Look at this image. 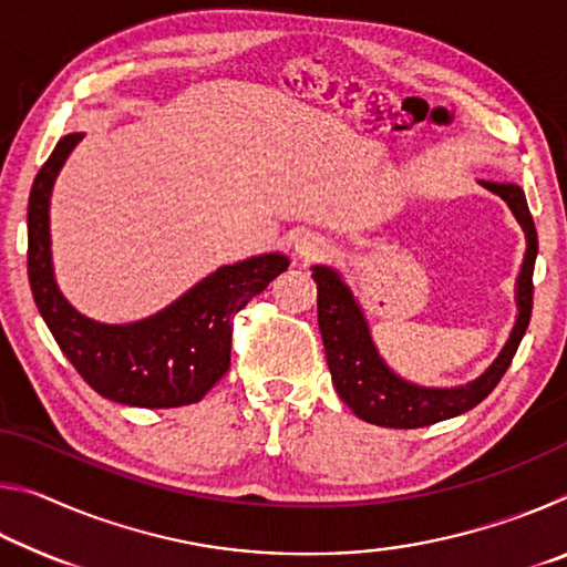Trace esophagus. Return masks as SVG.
Wrapping results in <instances>:
<instances>
[{"mask_svg":"<svg viewBox=\"0 0 567 567\" xmlns=\"http://www.w3.org/2000/svg\"><path fill=\"white\" fill-rule=\"evenodd\" d=\"M324 249H328L324 239L315 237V235H302V237H297V243H295V252L305 257V260H310V257H320Z\"/></svg>","mask_w":567,"mask_h":567,"instance_id":"esophagus-1","label":"esophagus"}]
</instances>
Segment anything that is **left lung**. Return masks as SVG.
<instances>
[{
  "label": "left lung",
  "mask_w": 567,
  "mask_h": 567,
  "mask_svg": "<svg viewBox=\"0 0 567 567\" xmlns=\"http://www.w3.org/2000/svg\"><path fill=\"white\" fill-rule=\"evenodd\" d=\"M485 189L503 197L507 207L513 209L517 223H520L527 249L523 257L520 275H517L515 302L517 320L507 338L505 348L493 360L477 380L460 388H422L415 382L400 378L395 370L388 368V362L380 358V352L372 342V334L364 320L360 302L338 270L328 265H315L312 277L318 282V322L328 354L330 375L334 390L342 398L354 415L364 422L380 427L412 430L435 425L440 420H450L463 412L473 410L477 402H483L495 390L497 382L505 375L515 358L517 344L527 330L533 312V270L537 255V233L535 223L527 207L525 192L517 185H497V182H480Z\"/></svg>",
  "instance_id": "left-lung-1"
}]
</instances>
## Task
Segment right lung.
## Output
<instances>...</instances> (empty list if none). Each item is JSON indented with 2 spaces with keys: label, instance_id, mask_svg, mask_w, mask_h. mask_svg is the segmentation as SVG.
I'll return each instance as SVG.
<instances>
[{
  "label": "right lung",
  "instance_id": "obj_1",
  "mask_svg": "<svg viewBox=\"0 0 567 567\" xmlns=\"http://www.w3.org/2000/svg\"><path fill=\"white\" fill-rule=\"evenodd\" d=\"M82 137V132H72L56 142L30 192L27 272L37 310L64 358L102 398L132 408L192 405L229 370L235 315L285 272L290 260L270 252L219 267L165 310L137 322L84 318L56 287L50 249L54 179Z\"/></svg>",
  "mask_w": 567,
  "mask_h": 567
}]
</instances>
